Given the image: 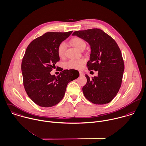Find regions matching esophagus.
<instances>
[{
    "instance_id": "esophagus-1",
    "label": "esophagus",
    "mask_w": 146,
    "mask_h": 146,
    "mask_svg": "<svg viewBox=\"0 0 146 146\" xmlns=\"http://www.w3.org/2000/svg\"><path fill=\"white\" fill-rule=\"evenodd\" d=\"M79 74H80V75H83V72L82 71H79Z\"/></svg>"
}]
</instances>
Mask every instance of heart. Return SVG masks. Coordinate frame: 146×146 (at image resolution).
I'll list each match as a JSON object with an SVG mask.
<instances>
[{"label":"heart","mask_w":146,"mask_h":146,"mask_svg":"<svg viewBox=\"0 0 146 146\" xmlns=\"http://www.w3.org/2000/svg\"><path fill=\"white\" fill-rule=\"evenodd\" d=\"M71 44L79 50L84 49L86 46L85 41L81 38L75 37L70 41ZM66 51V45L62 42L59 44L57 48V53L60 58H63L65 56ZM86 60L84 58L79 59H71L64 63V67L67 69H80L82 66L86 63Z\"/></svg>","instance_id":"obj_1"}]
</instances>
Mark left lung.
<instances>
[{"instance_id":"obj_1","label":"left lung","mask_w":146,"mask_h":146,"mask_svg":"<svg viewBox=\"0 0 146 146\" xmlns=\"http://www.w3.org/2000/svg\"><path fill=\"white\" fill-rule=\"evenodd\" d=\"M89 43L91 53L88 69L98 71V76L91 79L87 75L83 87L86 98L95 104H106L117 95L122 81L125 69L120 49L115 40L97 28L75 31L72 34Z\"/></svg>"}]
</instances>
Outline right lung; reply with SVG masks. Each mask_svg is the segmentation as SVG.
Returning a JSON list of instances; mask_svg holds the SVG:
<instances>
[{
	"instance_id": "right-lung-1",
	"label": "right lung",
	"mask_w": 146,
	"mask_h": 146,
	"mask_svg": "<svg viewBox=\"0 0 146 146\" xmlns=\"http://www.w3.org/2000/svg\"><path fill=\"white\" fill-rule=\"evenodd\" d=\"M72 32L45 33L33 40L26 49L21 63L23 85L28 96L40 106L48 108L58 104L68 83L79 76V72L72 69L64 70L57 76L50 74L60 60L58 45Z\"/></svg>"
}]
</instances>
